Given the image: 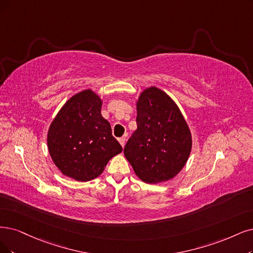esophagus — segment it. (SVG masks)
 Masks as SVG:
<instances>
[{
  "label": "esophagus",
  "mask_w": 253,
  "mask_h": 253,
  "mask_svg": "<svg viewBox=\"0 0 253 253\" xmlns=\"http://www.w3.org/2000/svg\"><path fill=\"white\" fill-rule=\"evenodd\" d=\"M119 143L121 144L122 147H124V146H125V143H126V137H125V136L120 137V138H119Z\"/></svg>",
  "instance_id": "esophagus-1"
}]
</instances>
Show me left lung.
Masks as SVG:
<instances>
[{
  "instance_id": "left-lung-1",
  "label": "left lung",
  "mask_w": 253,
  "mask_h": 253,
  "mask_svg": "<svg viewBox=\"0 0 253 253\" xmlns=\"http://www.w3.org/2000/svg\"><path fill=\"white\" fill-rule=\"evenodd\" d=\"M137 129L124 154L135 175L146 183L168 181L178 174L192 151L189 124L167 92L145 88L136 101Z\"/></svg>"
}]
</instances>
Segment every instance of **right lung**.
Wrapping results in <instances>:
<instances>
[{
    "label": "right lung",
    "mask_w": 253,
    "mask_h": 253,
    "mask_svg": "<svg viewBox=\"0 0 253 253\" xmlns=\"http://www.w3.org/2000/svg\"><path fill=\"white\" fill-rule=\"evenodd\" d=\"M102 99L90 88L75 93L51 122L46 144L55 166L67 177L85 182L99 177L123 148L101 115Z\"/></svg>",
    "instance_id": "obj_1"
}]
</instances>
